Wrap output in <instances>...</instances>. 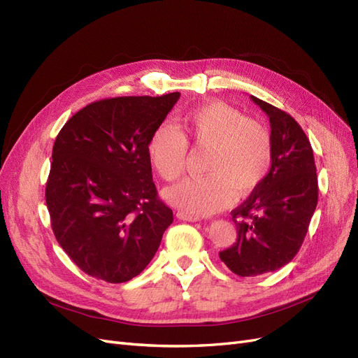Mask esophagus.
Here are the masks:
<instances>
[{"instance_id":"1","label":"esophagus","mask_w":358,"mask_h":358,"mask_svg":"<svg viewBox=\"0 0 358 358\" xmlns=\"http://www.w3.org/2000/svg\"><path fill=\"white\" fill-rule=\"evenodd\" d=\"M178 216H179L180 220L189 221V222H197V221H200V218H197V216H191V215H187V213H183V212H179Z\"/></svg>"}]
</instances>
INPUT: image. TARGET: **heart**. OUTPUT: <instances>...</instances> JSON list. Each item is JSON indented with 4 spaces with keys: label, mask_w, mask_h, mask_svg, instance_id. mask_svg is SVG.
I'll return each instance as SVG.
<instances>
[{
    "label": "heart",
    "mask_w": 358,
    "mask_h": 358,
    "mask_svg": "<svg viewBox=\"0 0 358 358\" xmlns=\"http://www.w3.org/2000/svg\"><path fill=\"white\" fill-rule=\"evenodd\" d=\"M188 145L208 149L206 176L189 178L166 192L180 212L206 216L246 197L267 178L273 161L268 129L224 103H206L183 115L178 125H158L148 142L150 164L166 182L178 180L187 166Z\"/></svg>",
    "instance_id": "obj_1"
}]
</instances>
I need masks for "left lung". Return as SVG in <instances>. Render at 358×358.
<instances>
[{"label": "left lung", "instance_id": "8db88e82", "mask_svg": "<svg viewBox=\"0 0 358 358\" xmlns=\"http://www.w3.org/2000/svg\"><path fill=\"white\" fill-rule=\"evenodd\" d=\"M251 100L268 116L273 161L262 185L231 212L237 239L220 258L239 276L288 264L305 241L318 203L317 167L305 131L287 112L254 95Z\"/></svg>", "mask_w": 358, "mask_h": 358}]
</instances>
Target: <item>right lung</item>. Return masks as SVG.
I'll return each mask as SVG.
<instances>
[{"mask_svg":"<svg viewBox=\"0 0 358 358\" xmlns=\"http://www.w3.org/2000/svg\"><path fill=\"white\" fill-rule=\"evenodd\" d=\"M179 96L94 101L57 136L46 183L50 225L86 275L110 284L133 279L173 222L152 180L148 142Z\"/></svg>","mask_w":358,"mask_h":358,"instance_id":"obj_1","label":"right lung"}]
</instances>
